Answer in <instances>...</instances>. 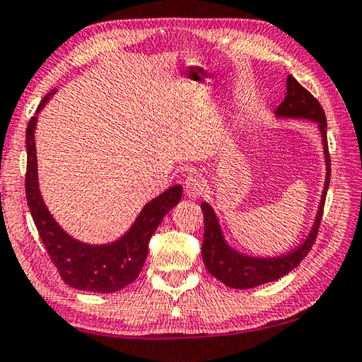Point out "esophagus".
I'll list each match as a JSON object with an SVG mask.
<instances>
[{"label":"esophagus","mask_w":362,"mask_h":362,"mask_svg":"<svg viewBox=\"0 0 362 362\" xmlns=\"http://www.w3.org/2000/svg\"><path fill=\"white\" fill-rule=\"evenodd\" d=\"M183 190H185V195L188 198H198L203 195L204 192V182L199 179L198 175H190L187 177L185 185H183Z\"/></svg>","instance_id":"1"}]
</instances>
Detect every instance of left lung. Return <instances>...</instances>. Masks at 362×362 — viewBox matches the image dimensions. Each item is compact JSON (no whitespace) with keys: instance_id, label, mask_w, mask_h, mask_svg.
Wrapping results in <instances>:
<instances>
[{"instance_id":"obj_1","label":"left lung","mask_w":362,"mask_h":362,"mask_svg":"<svg viewBox=\"0 0 362 362\" xmlns=\"http://www.w3.org/2000/svg\"><path fill=\"white\" fill-rule=\"evenodd\" d=\"M276 118H293V120H310L319 128L323 146V159H325V183H323L322 197L317 206V213L312 223V228L307 233L305 239L300 240L294 249L276 257H255L242 253L229 242L226 240L223 228L219 224V218L213 206L206 202L202 203L204 216V239L202 245V257L204 267L216 279L234 289H250L257 286L276 281L284 274L299 265L307 253L314 245L317 233L323 213V204L330 183V156H328L327 144V118L319 100L312 95L309 90L302 86L293 76L286 79V97L278 109L274 110Z\"/></svg>"}]
</instances>
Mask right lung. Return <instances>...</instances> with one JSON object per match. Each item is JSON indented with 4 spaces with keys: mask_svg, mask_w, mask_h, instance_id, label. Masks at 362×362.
<instances>
[{
    "mask_svg": "<svg viewBox=\"0 0 362 362\" xmlns=\"http://www.w3.org/2000/svg\"><path fill=\"white\" fill-rule=\"evenodd\" d=\"M55 93L57 89H53L43 97L37 107L35 115L27 125V204H29L30 214L47 253L55 263L64 283L74 289L90 291V293H117L133 283L141 273L148 257L151 235L159 228L164 216L175 204H179L182 199V185L167 188L159 197L144 204L134 223L117 240L107 242V244H88L69 235L57 223L43 202L39 185V169H37L35 127L39 122V113Z\"/></svg>",
    "mask_w": 362,
    "mask_h": 362,
    "instance_id": "right-lung-1",
    "label": "right lung"
}]
</instances>
